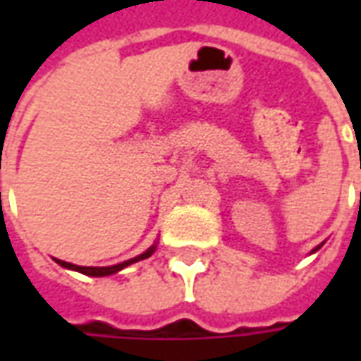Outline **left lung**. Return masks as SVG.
<instances>
[{
  "label": "left lung",
  "instance_id": "left-lung-1",
  "mask_svg": "<svg viewBox=\"0 0 361 361\" xmlns=\"http://www.w3.org/2000/svg\"><path fill=\"white\" fill-rule=\"evenodd\" d=\"M319 247H321V245H317V247H315V250H313V251H317V250H319Z\"/></svg>",
  "mask_w": 361,
  "mask_h": 361
}]
</instances>
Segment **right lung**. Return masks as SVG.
I'll return each mask as SVG.
<instances>
[{
  "instance_id": "right-lung-1",
  "label": "right lung",
  "mask_w": 361,
  "mask_h": 361,
  "mask_svg": "<svg viewBox=\"0 0 361 361\" xmlns=\"http://www.w3.org/2000/svg\"><path fill=\"white\" fill-rule=\"evenodd\" d=\"M157 250V245H152L149 250L141 253V255H137V257L129 259V261H123V263H119V265H111V267H79V265H73V263H66V261H61V259H54L58 265H61L63 269H71V271H77L81 272V274H87V276H108V274H116L119 272L121 269H126V267L133 265L137 261H142V259L150 257L152 253Z\"/></svg>"
}]
</instances>
